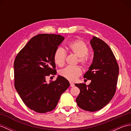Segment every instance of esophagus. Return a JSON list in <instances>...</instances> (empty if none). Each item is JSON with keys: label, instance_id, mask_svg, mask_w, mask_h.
I'll return each mask as SVG.
<instances>
[{"label": "esophagus", "instance_id": "34e87169", "mask_svg": "<svg viewBox=\"0 0 131 131\" xmlns=\"http://www.w3.org/2000/svg\"><path fill=\"white\" fill-rule=\"evenodd\" d=\"M74 83L70 82V87H74Z\"/></svg>", "mask_w": 131, "mask_h": 131}]
</instances>
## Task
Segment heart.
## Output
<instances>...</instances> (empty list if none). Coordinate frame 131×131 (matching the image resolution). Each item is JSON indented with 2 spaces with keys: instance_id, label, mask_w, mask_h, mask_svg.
Listing matches in <instances>:
<instances>
[{
  "instance_id": "b5f03b06",
  "label": "heart",
  "mask_w": 131,
  "mask_h": 131,
  "mask_svg": "<svg viewBox=\"0 0 131 131\" xmlns=\"http://www.w3.org/2000/svg\"><path fill=\"white\" fill-rule=\"evenodd\" d=\"M68 50L71 53L77 56V63H79L84 68H87L90 65V59L87 53L89 48L84 41L77 39L71 41L68 45ZM66 52L62 47H58L53 54L54 63L60 67L65 63ZM60 75L69 81H74L82 74V69L79 66L66 67L59 71Z\"/></svg>"
}]
</instances>
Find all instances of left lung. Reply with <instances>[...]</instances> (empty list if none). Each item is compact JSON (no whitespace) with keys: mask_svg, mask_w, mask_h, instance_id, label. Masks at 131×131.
Here are the masks:
<instances>
[{"mask_svg":"<svg viewBox=\"0 0 131 131\" xmlns=\"http://www.w3.org/2000/svg\"><path fill=\"white\" fill-rule=\"evenodd\" d=\"M91 44L94 51L93 60L84 78L91 82L88 85L84 83L75 85L80 90L76 99L78 106L93 112L104 107L114 96L119 66L112 49L104 41L94 37Z\"/></svg>","mask_w":131,"mask_h":131,"instance_id":"obj_1","label":"left lung"}]
</instances>
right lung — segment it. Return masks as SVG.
<instances>
[{
    "mask_svg": "<svg viewBox=\"0 0 131 131\" xmlns=\"http://www.w3.org/2000/svg\"><path fill=\"white\" fill-rule=\"evenodd\" d=\"M64 38L60 35L34 36L17 54L14 61L15 87L27 107L46 113L54 109L60 96L70 86L68 80L58 76L54 81L46 78L57 73L54 53Z\"/></svg>",
    "mask_w": 131,
    "mask_h": 131,
    "instance_id": "1",
    "label": "right lung"
}]
</instances>
